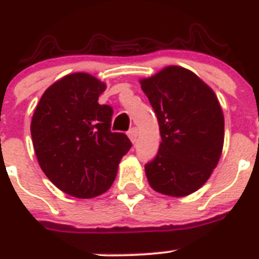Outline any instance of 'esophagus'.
Returning a JSON list of instances; mask_svg holds the SVG:
<instances>
[{"label":"esophagus","instance_id":"34e87169","mask_svg":"<svg viewBox=\"0 0 259 259\" xmlns=\"http://www.w3.org/2000/svg\"><path fill=\"white\" fill-rule=\"evenodd\" d=\"M137 135H139L137 128H132V130H130V132H128V137H130V140H131L134 144L136 143L137 140Z\"/></svg>","mask_w":259,"mask_h":259}]
</instances>
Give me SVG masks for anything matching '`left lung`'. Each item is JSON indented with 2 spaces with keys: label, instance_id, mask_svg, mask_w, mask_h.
<instances>
[{
  "label": "left lung",
  "instance_id": "8db88e82",
  "mask_svg": "<svg viewBox=\"0 0 259 259\" xmlns=\"http://www.w3.org/2000/svg\"><path fill=\"white\" fill-rule=\"evenodd\" d=\"M140 83L162 137L155 158L145 164L148 182L166 196H188L207 182L221 158L224 116L218 98L197 75L179 66Z\"/></svg>",
  "mask_w": 259,
  "mask_h": 259
}]
</instances>
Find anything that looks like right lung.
<instances>
[{
  "label": "right lung",
  "mask_w": 259,
  "mask_h": 259,
  "mask_svg": "<svg viewBox=\"0 0 259 259\" xmlns=\"http://www.w3.org/2000/svg\"><path fill=\"white\" fill-rule=\"evenodd\" d=\"M105 89L85 72L67 75L45 91L32 116L41 170L57 188L77 198L105 193L132 146L124 134L110 130L113 107L98 104Z\"/></svg>",
  "instance_id": "1"
}]
</instances>
